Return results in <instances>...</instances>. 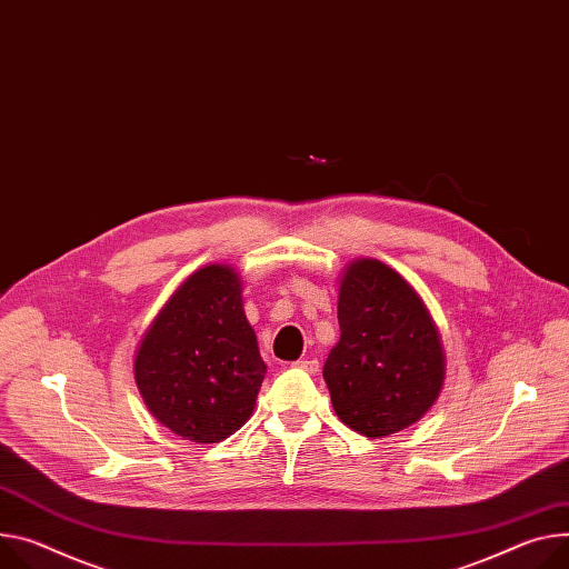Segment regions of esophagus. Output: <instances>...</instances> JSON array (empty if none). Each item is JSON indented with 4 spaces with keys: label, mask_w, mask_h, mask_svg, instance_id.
I'll return each mask as SVG.
<instances>
[{
    "label": "esophagus",
    "mask_w": 569,
    "mask_h": 569,
    "mask_svg": "<svg viewBox=\"0 0 569 569\" xmlns=\"http://www.w3.org/2000/svg\"><path fill=\"white\" fill-rule=\"evenodd\" d=\"M295 368H297V370H303V372H308V375H318V372H320V363H318L316 358H301V360H297Z\"/></svg>",
    "instance_id": "obj_1"
}]
</instances>
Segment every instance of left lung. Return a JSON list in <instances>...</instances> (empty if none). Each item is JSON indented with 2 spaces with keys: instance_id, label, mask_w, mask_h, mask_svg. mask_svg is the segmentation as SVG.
<instances>
[{
  "instance_id": "obj_1",
  "label": "left lung",
  "mask_w": 569,
  "mask_h": 569,
  "mask_svg": "<svg viewBox=\"0 0 569 569\" xmlns=\"http://www.w3.org/2000/svg\"><path fill=\"white\" fill-rule=\"evenodd\" d=\"M338 325L322 370L336 416L368 438L416 425L445 383V349L420 295L381 261L358 258L340 281Z\"/></svg>"
}]
</instances>
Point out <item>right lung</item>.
I'll return each instance as SVG.
<instances>
[{
	"label": "right lung",
	"instance_id": "right-lung-1",
	"mask_svg": "<svg viewBox=\"0 0 569 569\" xmlns=\"http://www.w3.org/2000/svg\"><path fill=\"white\" fill-rule=\"evenodd\" d=\"M266 363L229 266L190 274L147 329L133 360L149 412L177 436L211 445L251 416Z\"/></svg>",
	"mask_w": 569,
	"mask_h": 569
}]
</instances>
